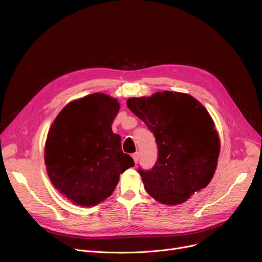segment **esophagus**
Listing matches in <instances>:
<instances>
[{
  "label": "esophagus",
  "mask_w": 262,
  "mask_h": 262,
  "mask_svg": "<svg viewBox=\"0 0 262 262\" xmlns=\"http://www.w3.org/2000/svg\"><path fill=\"white\" fill-rule=\"evenodd\" d=\"M139 153L138 152H136V153H134L133 154V159H134V161H135V163H138V160H139Z\"/></svg>",
  "instance_id": "obj_1"
}]
</instances>
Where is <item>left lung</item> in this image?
I'll return each mask as SVG.
<instances>
[{"label": "left lung", "mask_w": 262, "mask_h": 262, "mask_svg": "<svg viewBox=\"0 0 262 262\" xmlns=\"http://www.w3.org/2000/svg\"><path fill=\"white\" fill-rule=\"evenodd\" d=\"M127 107L153 133L158 158L150 170L138 169L147 193L159 203L177 205L207 186L220 153L214 123L194 98L157 92L128 99Z\"/></svg>", "instance_id": "1"}]
</instances>
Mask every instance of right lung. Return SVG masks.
I'll list each match as a JSON object with an SVG mask.
<instances>
[{"mask_svg":"<svg viewBox=\"0 0 262 262\" xmlns=\"http://www.w3.org/2000/svg\"><path fill=\"white\" fill-rule=\"evenodd\" d=\"M117 99L93 93L69 103L54 120L45 148L50 180L76 205L95 206L112 195L120 174L134 167L113 122Z\"/></svg>","mask_w":262,"mask_h":262,"instance_id":"add662e5","label":"right lung"}]
</instances>
